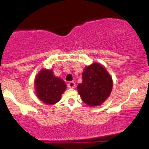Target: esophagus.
I'll list each match as a JSON object with an SVG mask.
<instances>
[{
    "instance_id": "obj_1",
    "label": "esophagus",
    "mask_w": 149,
    "mask_h": 149,
    "mask_svg": "<svg viewBox=\"0 0 149 149\" xmlns=\"http://www.w3.org/2000/svg\"><path fill=\"white\" fill-rule=\"evenodd\" d=\"M75 86H76V84H75V83L73 81H71L68 83V87H69V88L73 89L75 88Z\"/></svg>"
}]
</instances>
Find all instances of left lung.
<instances>
[{"label":"left lung","mask_w":149,"mask_h":149,"mask_svg":"<svg viewBox=\"0 0 149 149\" xmlns=\"http://www.w3.org/2000/svg\"><path fill=\"white\" fill-rule=\"evenodd\" d=\"M83 81L77 86L78 94L90 107L102 105L110 96L112 77L100 63H93L83 69Z\"/></svg>","instance_id":"left-lung-1"}]
</instances>
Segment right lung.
Returning <instances> with one entry per match:
<instances>
[{"label": "right lung", "instance_id": "obj_1", "mask_svg": "<svg viewBox=\"0 0 149 149\" xmlns=\"http://www.w3.org/2000/svg\"><path fill=\"white\" fill-rule=\"evenodd\" d=\"M34 84L37 97L47 105L57 103L66 89L65 82L54 76L52 69L40 70L36 76Z\"/></svg>", "mask_w": 149, "mask_h": 149}]
</instances>
